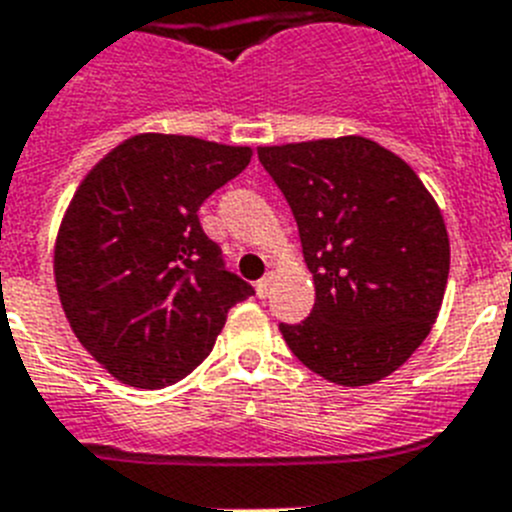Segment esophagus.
Instances as JSON below:
<instances>
[{"instance_id":"obj_1","label":"esophagus","mask_w":512,"mask_h":512,"mask_svg":"<svg viewBox=\"0 0 512 512\" xmlns=\"http://www.w3.org/2000/svg\"><path fill=\"white\" fill-rule=\"evenodd\" d=\"M269 289H271V277H264L256 282V295H259L261 300H266V297H269Z\"/></svg>"}]
</instances>
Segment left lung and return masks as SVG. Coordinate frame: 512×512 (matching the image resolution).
<instances>
[{"label": "left lung", "instance_id": "8db88e82", "mask_svg": "<svg viewBox=\"0 0 512 512\" xmlns=\"http://www.w3.org/2000/svg\"><path fill=\"white\" fill-rule=\"evenodd\" d=\"M315 284L310 318L279 325L292 354L328 382L390 377L431 333L449 279V233L400 156L361 135L261 146Z\"/></svg>", "mask_w": 512, "mask_h": 512}]
</instances>
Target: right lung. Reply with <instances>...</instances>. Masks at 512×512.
<instances>
[{"instance_id":"add662e5","label":"right lung","mask_w":512,"mask_h":512,"mask_svg":"<svg viewBox=\"0 0 512 512\" xmlns=\"http://www.w3.org/2000/svg\"><path fill=\"white\" fill-rule=\"evenodd\" d=\"M248 161V146L140 133L74 192L53 251L58 297L81 346L122 384L161 390L187 377L230 307L253 295L197 215Z\"/></svg>"}]
</instances>
